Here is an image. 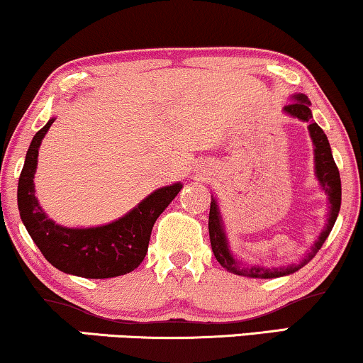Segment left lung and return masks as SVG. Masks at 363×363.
Listing matches in <instances>:
<instances>
[{
    "label": "left lung",
    "mask_w": 363,
    "mask_h": 363,
    "mask_svg": "<svg viewBox=\"0 0 363 363\" xmlns=\"http://www.w3.org/2000/svg\"><path fill=\"white\" fill-rule=\"evenodd\" d=\"M292 103L284 106V113L292 118H298L301 121H306L309 137L313 140L314 145V176H316L318 182H320L321 189L325 191V194L328 196V218H326L325 228L321 230L320 237L314 240L311 248L306 252L304 259L299 264H291L284 265V267H264V265H252L245 264V262L238 260L233 255L230 248L228 237H226L225 230V221L221 216L220 204L215 196H211V208H209V240H211V248L215 253L216 260L220 262L221 267L228 270L231 274H237V276L243 277H252V279H276L282 276H289L294 274L296 270L308 264L309 260L316 255L318 250L323 247L325 240L328 238L331 228H333L336 218H338L340 206H342V181H340V172L336 167L333 154H331V147L325 132L321 130V126L313 120V113L309 110V99L306 94H292L291 96Z\"/></svg>",
    "instance_id": "obj_1"
}]
</instances>
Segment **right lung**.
Segmentation results:
<instances>
[{
	"label": "right lung",
	"instance_id": "add662e5",
	"mask_svg": "<svg viewBox=\"0 0 363 363\" xmlns=\"http://www.w3.org/2000/svg\"><path fill=\"white\" fill-rule=\"evenodd\" d=\"M55 118H50L30 143L18 181V209L25 228L55 269L86 279L125 276L142 264L148 250L150 233L157 218L182 189L181 182L164 186L125 216L108 225L91 228H69L47 216L37 196L33 177L37 172L38 148Z\"/></svg>",
	"mask_w": 363,
	"mask_h": 363
}]
</instances>
